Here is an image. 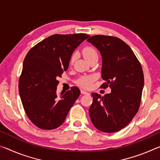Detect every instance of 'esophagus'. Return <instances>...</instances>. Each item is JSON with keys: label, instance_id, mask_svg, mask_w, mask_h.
I'll return each instance as SVG.
<instances>
[{"label": "esophagus", "instance_id": "1", "mask_svg": "<svg viewBox=\"0 0 160 160\" xmlns=\"http://www.w3.org/2000/svg\"><path fill=\"white\" fill-rule=\"evenodd\" d=\"M80 92H81V94H89L88 92L85 91V90H81Z\"/></svg>", "mask_w": 160, "mask_h": 160}]
</instances>
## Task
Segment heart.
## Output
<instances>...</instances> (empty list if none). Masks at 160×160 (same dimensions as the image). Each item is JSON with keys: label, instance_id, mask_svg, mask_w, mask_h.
I'll return each mask as SVG.
<instances>
[{"label": "heart", "instance_id": "heart-1", "mask_svg": "<svg viewBox=\"0 0 160 160\" xmlns=\"http://www.w3.org/2000/svg\"><path fill=\"white\" fill-rule=\"evenodd\" d=\"M82 55L87 61H90L92 59L94 58H98V54H97L96 50L93 48L92 47H85L82 49ZM75 53H73L70 58V62L72 63L75 61ZM95 80V76L94 75H86V76L81 77L79 80H78L77 83L80 86L82 87V88H88L89 87H90L92 83L93 82V81Z\"/></svg>", "mask_w": 160, "mask_h": 160}]
</instances>
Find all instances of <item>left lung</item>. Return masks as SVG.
<instances>
[{"label": "left lung", "mask_w": 160, "mask_h": 160, "mask_svg": "<svg viewBox=\"0 0 160 160\" xmlns=\"http://www.w3.org/2000/svg\"><path fill=\"white\" fill-rule=\"evenodd\" d=\"M102 56V78L112 92L92 93L89 109L92 123L104 132H114L128 125L138 111L144 75L140 62L128 44L117 37L95 35L87 40Z\"/></svg>", "instance_id": "left-lung-1"}]
</instances>
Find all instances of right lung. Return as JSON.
Instances as JSON below:
<instances>
[{"label":"right lung","mask_w":160,"mask_h":160,"mask_svg":"<svg viewBox=\"0 0 160 160\" xmlns=\"http://www.w3.org/2000/svg\"><path fill=\"white\" fill-rule=\"evenodd\" d=\"M89 37L86 34L51 35L27 54L19 93L26 114L38 128L53 130L60 126L79 97L77 87L58 96L57 78L67 70L75 48Z\"/></svg>","instance_id":"1"}]
</instances>
